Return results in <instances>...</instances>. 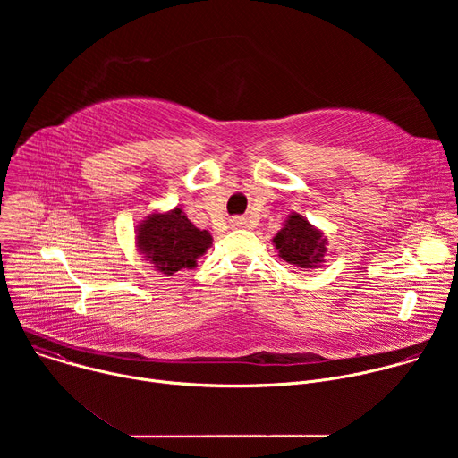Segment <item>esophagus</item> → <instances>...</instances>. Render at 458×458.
<instances>
[{
    "label": "esophagus",
    "instance_id": "obj_1",
    "mask_svg": "<svg viewBox=\"0 0 458 458\" xmlns=\"http://www.w3.org/2000/svg\"><path fill=\"white\" fill-rule=\"evenodd\" d=\"M244 225V219L242 217H233L232 219V226H242Z\"/></svg>",
    "mask_w": 458,
    "mask_h": 458
}]
</instances>
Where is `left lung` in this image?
<instances>
[{
    "mask_svg": "<svg viewBox=\"0 0 458 458\" xmlns=\"http://www.w3.org/2000/svg\"><path fill=\"white\" fill-rule=\"evenodd\" d=\"M279 255L290 265L301 268H317L326 251V239L304 217L292 214L284 228L274 237Z\"/></svg>",
    "mask_w": 458,
    "mask_h": 458,
    "instance_id": "8db88e82",
    "label": "left lung"
}]
</instances>
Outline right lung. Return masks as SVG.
I'll return each mask as SVG.
<instances>
[{"instance_id":"right-lung-1","label":"right lung","mask_w":458,"mask_h":458,"mask_svg":"<svg viewBox=\"0 0 458 458\" xmlns=\"http://www.w3.org/2000/svg\"><path fill=\"white\" fill-rule=\"evenodd\" d=\"M138 244L154 268L172 276L181 268L195 267V259L212 244V235L207 230L195 228L175 208L168 214H152L140 226Z\"/></svg>"}]
</instances>
